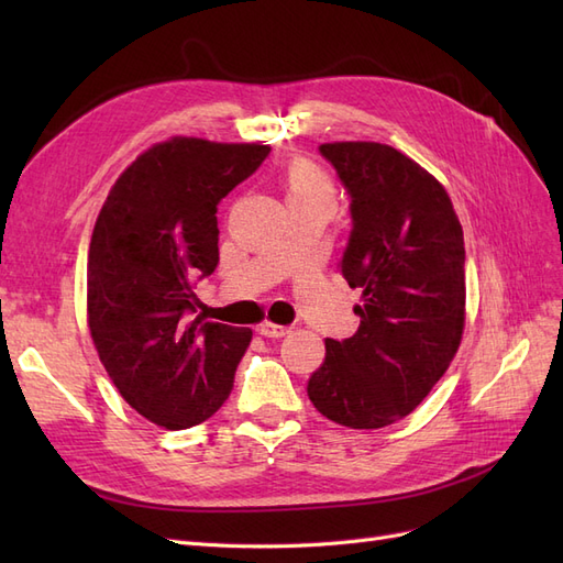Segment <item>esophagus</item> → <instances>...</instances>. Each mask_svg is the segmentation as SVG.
<instances>
[{"label":"esophagus","instance_id":"obj_1","mask_svg":"<svg viewBox=\"0 0 563 563\" xmlns=\"http://www.w3.org/2000/svg\"><path fill=\"white\" fill-rule=\"evenodd\" d=\"M258 333L265 335V338L277 340V338H284V335L291 333V329H288V327H279V323H272V321H263L261 327H258Z\"/></svg>","mask_w":563,"mask_h":563}]
</instances>
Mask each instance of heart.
Segmentation results:
<instances>
[{
	"label": "heart",
	"mask_w": 563,
	"mask_h": 563,
	"mask_svg": "<svg viewBox=\"0 0 563 563\" xmlns=\"http://www.w3.org/2000/svg\"><path fill=\"white\" fill-rule=\"evenodd\" d=\"M288 199H305V197H331V185L308 162H296L288 168Z\"/></svg>",
	"instance_id": "heart-1"
}]
</instances>
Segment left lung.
<instances>
[{"label":"left lung","instance_id":"8db88e82","mask_svg":"<svg viewBox=\"0 0 563 563\" xmlns=\"http://www.w3.org/2000/svg\"><path fill=\"white\" fill-rule=\"evenodd\" d=\"M350 197L352 230L340 261L362 288L360 329L327 338V360L308 383L321 416L352 430H378L430 395L465 327V242L444 187L380 143H327Z\"/></svg>","mask_w":563,"mask_h":563}]
</instances>
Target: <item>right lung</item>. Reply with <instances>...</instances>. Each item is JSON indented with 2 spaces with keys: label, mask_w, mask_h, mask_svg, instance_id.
<instances>
[{
  "label": "right lung",
  "mask_w": 563,
  "mask_h": 563,
  "mask_svg": "<svg viewBox=\"0 0 563 563\" xmlns=\"http://www.w3.org/2000/svg\"><path fill=\"white\" fill-rule=\"evenodd\" d=\"M267 155L251 143H159L98 213L87 269L93 345L119 395L166 430L223 406L251 343V329L197 314L195 286L218 267V203Z\"/></svg>",
  "instance_id": "obj_1"
}]
</instances>
